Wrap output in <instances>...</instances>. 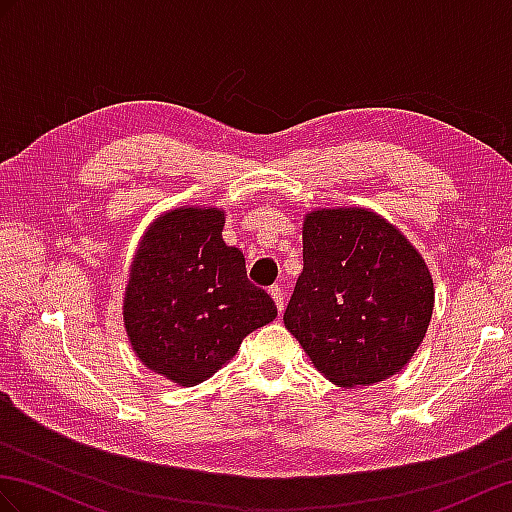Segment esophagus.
I'll use <instances>...</instances> for the list:
<instances>
[{
    "mask_svg": "<svg viewBox=\"0 0 512 512\" xmlns=\"http://www.w3.org/2000/svg\"><path fill=\"white\" fill-rule=\"evenodd\" d=\"M270 296L274 298V303H277V309H279V313H281L283 307H285V298H283L281 285H272V287H270Z\"/></svg>",
    "mask_w": 512,
    "mask_h": 512,
    "instance_id": "esophagus-1",
    "label": "esophagus"
}]
</instances>
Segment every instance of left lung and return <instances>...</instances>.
<instances>
[{
  "instance_id": "obj_1",
  "label": "left lung",
  "mask_w": 512,
  "mask_h": 512,
  "mask_svg": "<svg viewBox=\"0 0 512 512\" xmlns=\"http://www.w3.org/2000/svg\"><path fill=\"white\" fill-rule=\"evenodd\" d=\"M432 303L424 259L387 220L365 209L305 218L303 272L283 322L329 381L363 387L400 372Z\"/></svg>"
}]
</instances>
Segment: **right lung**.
<instances>
[{
	"label": "right lung",
	"mask_w": 512,
	"mask_h": 512,
	"mask_svg": "<svg viewBox=\"0 0 512 512\" xmlns=\"http://www.w3.org/2000/svg\"><path fill=\"white\" fill-rule=\"evenodd\" d=\"M218 209H175L144 235L129 274L125 329L140 361L183 387L222 368L242 339L277 318L246 277L240 248L222 242Z\"/></svg>",
	"instance_id": "right-lung-1"
}]
</instances>
